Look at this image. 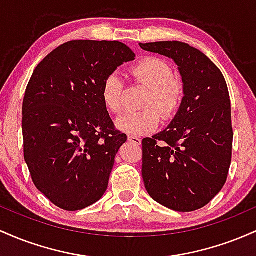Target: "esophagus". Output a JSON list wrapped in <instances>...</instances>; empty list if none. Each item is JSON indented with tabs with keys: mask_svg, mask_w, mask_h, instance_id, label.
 <instances>
[{
	"mask_svg": "<svg viewBox=\"0 0 256 256\" xmlns=\"http://www.w3.org/2000/svg\"><path fill=\"white\" fill-rule=\"evenodd\" d=\"M128 140L132 143H134V144H137V146H140V142H142V140H140V138L137 136H128Z\"/></svg>",
	"mask_w": 256,
	"mask_h": 256,
	"instance_id": "34e87169",
	"label": "esophagus"
}]
</instances>
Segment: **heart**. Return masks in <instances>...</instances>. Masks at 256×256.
Returning a JSON list of instances; mask_svg holds the SVG:
<instances>
[{
    "instance_id": "1",
    "label": "heart",
    "mask_w": 256,
    "mask_h": 256,
    "mask_svg": "<svg viewBox=\"0 0 256 256\" xmlns=\"http://www.w3.org/2000/svg\"><path fill=\"white\" fill-rule=\"evenodd\" d=\"M134 80L149 88L143 98L142 107L146 110L128 112L116 120L122 131L130 134H146L155 131L164 120L174 118L184 100L183 82L176 77L173 68L162 58L146 56L130 68ZM122 80L118 73L113 72L104 78L101 95L104 104L113 114L122 110Z\"/></svg>"
}]
</instances>
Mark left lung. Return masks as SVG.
<instances>
[{"mask_svg": "<svg viewBox=\"0 0 256 256\" xmlns=\"http://www.w3.org/2000/svg\"><path fill=\"white\" fill-rule=\"evenodd\" d=\"M173 58L184 83V100L166 130L142 140V176L149 195L177 212L210 204L222 189L231 165V102L222 73L186 43H140Z\"/></svg>", "mask_w": 256, "mask_h": 256, "instance_id": "8db88e82", "label": "left lung"}]
</instances>
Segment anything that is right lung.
<instances>
[{
  "instance_id": "add662e5",
  "label": "right lung",
  "mask_w": 256,
  "mask_h": 256,
  "mask_svg": "<svg viewBox=\"0 0 256 256\" xmlns=\"http://www.w3.org/2000/svg\"><path fill=\"white\" fill-rule=\"evenodd\" d=\"M134 52L118 40H71L37 64L22 102L24 158L36 188L64 210L104 196L128 137L101 95L108 74Z\"/></svg>"
}]
</instances>
